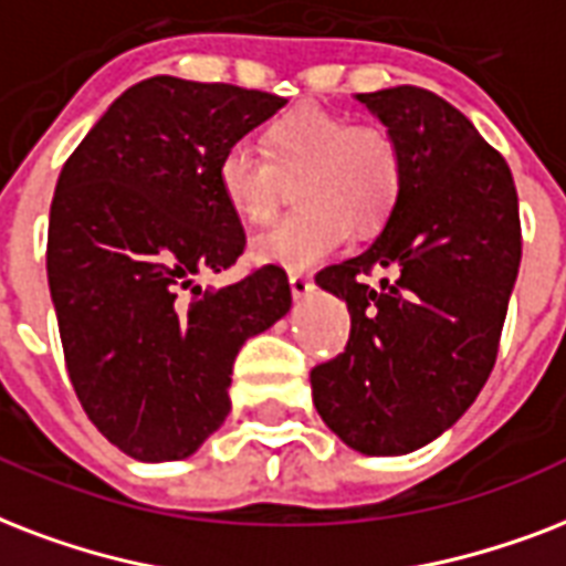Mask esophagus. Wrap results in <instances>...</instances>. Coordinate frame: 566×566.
Listing matches in <instances>:
<instances>
[{
    "mask_svg": "<svg viewBox=\"0 0 566 566\" xmlns=\"http://www.w3.org/2000/svg\"><path fill=\"white\" fill-rule=\"evenodd\" d=\"M289 286H292V297H306L313 292V280L306 277V274H289Z\"/></svg>",
    "mask_w": 566,
    "mask_h": 566,
    "instance_id": "34e87169",
    "label": "esophagus"
}]
</instances>
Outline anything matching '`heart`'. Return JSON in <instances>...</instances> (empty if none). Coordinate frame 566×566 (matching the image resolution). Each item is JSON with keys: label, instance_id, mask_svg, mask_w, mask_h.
<instances>
[{"label": "heart", "instance_id": "b5f03b06", "mask_svg": "<svg viewBox=\"0 0 566 566\" xmlns=\"http://www.w3.org/2000/svg\"><path fill=\"white\" fill-rule=\"evenodd\" d=\"M401 179V153L384 126H357L315 105L274 120L265 153L239 142L218 161V188L244 223L269 221L295 182L301 209L253 242V260L286 271L327 260L343 248L348 227L378 230L398 203Z\"/></svg>", "mask_w": 566, "mask_h": 566}]
</instances>
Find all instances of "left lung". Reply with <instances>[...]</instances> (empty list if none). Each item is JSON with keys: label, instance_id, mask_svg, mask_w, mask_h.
<instances>
[{"label": "left lung", "instance_id": "8db88e82", "mask_svg": "<svg viewBox=\"0 0 566 566\" xmlns=\"http://www.w3.org/2000/svg\"><path fill=\"white\" fill-rule=\"evenodd\" d=\"M401 153V195L375 242L315 283L348 304L345 352L310 371L348 449L407 454L449 431L488 384L523 235L507 161L424 87L357 94ZM384 270L375 287L365 277Z\"/></svg>", "mask_w": 566, "mask_h": 566}]
</instances>
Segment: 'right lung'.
I'll return each mask as SVG.
<instances>
[{
	"instance_id": "1",
	"label": "right lung",
	"mask_w": 566,
	"mask_h": 566,
	"mask_svg": "<svg viewBox=\"0 0 566 566\" xmlns=\"http://www.w3.org/2000/svg\"><path fill=\"white\" fill-rule=\"evenodd\" d=\"M283 105L221 82L144 78L61 168L46 277L70 384L135 461L195 454L230 413L239 348L292 306L280 265L223 289L197 283L244 251L218 161Z\"/></svg>"
}]
</instances>
